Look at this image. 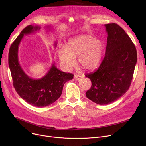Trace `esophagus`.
Here are the masks:
<instances>
[{"instance_id":"obj_1","label":"esophagus","mask_w":146,"mask_h":146,"mask_svg":"<svg viewBox=\"0 0 146 146\" xmlns=\"http://www.w3.org/2000/svg\"><path fill=\"white\" fill-rule=\"evenodd\" d=\"M81 78H82V76L78 75V74L75 75L74 77V78L76 80H80Z\"/></svg>"}]
</instances>
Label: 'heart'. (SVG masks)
Wrapping results in <instances>:
<instances>
[{"label":"heart","mask_w":146,"mask_h":146,"mask_svg":"<svg viewBox=\"0 0 146 146\" xmlns=\"http://www.w3.org/2000/svg\"><path fill=\"white\" fill-rule=\"evenodd\" d=\"M102 49L101 41L94 40L89 35H82L71 38L66 48L61 47L58 51V57L61 65L66 70H70L76 65L75 58L78 57L81 67L91 70L98 64Z\"/></svg>","instance_id":"obj_1"}]
</instances>
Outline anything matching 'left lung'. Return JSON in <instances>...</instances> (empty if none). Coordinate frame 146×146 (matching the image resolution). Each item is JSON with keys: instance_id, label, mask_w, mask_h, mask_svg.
<instances>
[{"instance_id": "8db88e82", "label": "left lung", "mask_w": 146, "mask_h": 146, "mask_svg": "<svg viewBox=\"0 0 146 146\" xmlns=\"http://www.w3.org/2000/svg\"><path fill=\"white\" fill-rule=\"evenodd\" d=\"M108 34L105 57L99 68L85 75L92 86L86 97L99 105H108L123 96L129 89L137 63L134 44L118 24L105 25Z\"/></svg>"}]
</instances>
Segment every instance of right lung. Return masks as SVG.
Listing matches in <instances>:
<instances>
[{
  "label": "right lung",
  "instance_id": "obj_1",
  "mask_svg": "<svg viewBox=\"0 0 146 146\" xmlns=\"http://www.w3.org/2000/svg\"><path fill=\"white\" fill-rule=\"evenodd\" d=\"M50 29V27H47ZM40 26L30 25L21 32L12 44L9 52V66L13 79V85L21 98L29 104L36 107L47 106L56 101L62 94L64 83L73 79L74 75L61 72L54 62L50 70L41 79H33L21 67L18 60V48L25 35L40 30ZM55 47L57 42L54 43Z\"/></svg>",
  "mask_w": 146,
  "mask_h": 146
}]
</instances>
